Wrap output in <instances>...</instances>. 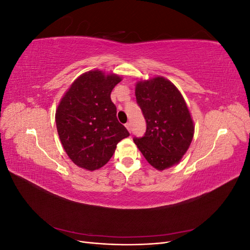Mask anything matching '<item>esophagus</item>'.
<instances>
[{
	"label": "esophagus",
	"instance_id": "34e87169",
	"mask_svg": "<svg viewBox=\"0 0 250 250\" xmlns=\"http://www.w3.org/2000/svg\"><path fill=\"white\" fill-rule=\"evenodd\" d=\"M125 126H126V128H127V129H128V131H131V123L130 122H128V123H126L125 124Z\"/></svg>",
	"mask_w": 250,
	"mask_h": 250
}]
</instances>
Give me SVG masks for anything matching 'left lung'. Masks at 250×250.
<instances>
[{
	"mask_svg": "<svg viewBox=\"0 0 250 250\" xmlns=\"http://www.w3.org/2000/svg\"><path fill=\"white\" fill-rule=\"evenodd\" d=\"M137 103L146 120V132L133 142L147 162L157 170L179 163L194 135V124L184 97L164 77L140 81Z\"/></svg>",
	"mask_w": 250,
	"mask_h": 250,
	"instance_id": "left-lung-1",
	"label": "left lung"
}]
</instances>
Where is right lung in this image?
<instances>
[{"label": "right lung", "instance_id": "obj_1", "mask_svg": "<svg viewBox=\"0 0 250 250\" xmlns=\"http://www.w3.org/2000/svg\"><path fill=\"white\" fill-rule=\"evenodd\" d=\"M122 80L115 74L89 71L73 82L60 101L56 127L66 154L78 167L100 169L129 132L117 119L110 93Z\"/></svg>", "mask_w": 250, "mask_h": 250}]
</instances>
